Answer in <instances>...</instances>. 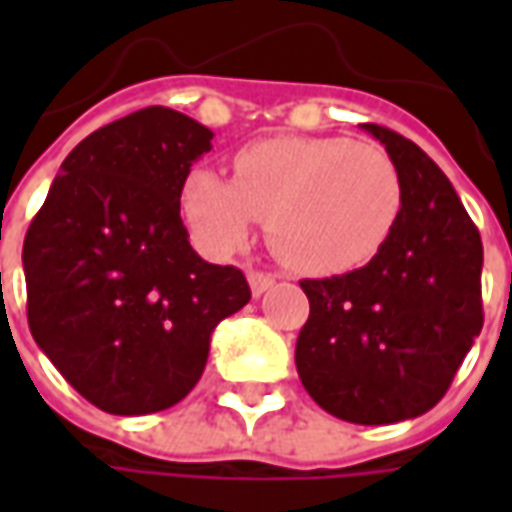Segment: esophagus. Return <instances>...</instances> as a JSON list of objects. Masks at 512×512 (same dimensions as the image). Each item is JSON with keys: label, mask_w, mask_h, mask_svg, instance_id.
<instances>
[{"label": "esophagus", "mask_w": 512, "mask_h": 512, "mask_svg": "<svg viewBox=\"0 0 512 512\" xmlns=\"http://www.w3.org/2000/svg\"><path fill=\"white\" fill-rule=\"evenodd\" d=\"M246 279H249V288H252V296H263L277 279H274V274H266V271H249L246 274Z\"/></svg>", "instance_id": "34e87169"}]
</instances>
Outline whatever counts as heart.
I'll use <instances>...</instances> for the list:
<instances>
[{"label": "heart", "mask_w": 512, "mask_h": 512, "mask_svg": "<svg viewBox=\"0 0 512 512\" xmlns=\"http://www.w3.org/2000/svg\"><path fill=\"white\" fill-rule=\"evenodd\" d=\"M235 180L194 169L180 205L205 255L227 257L268 222L274 255L301 274H343L384 249L403 211V183L376 145L343 136H271L246 145Z\"/></svg>", "instance_id": "1"}]
</instances>
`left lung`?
I'll use <instances>...</instances> for the list:
<instances>
[{
	"label": "left lung",
	"instance_id": "8db88e82",
	"mask_svg": "<svg viewBox=\"0 0 512 512\" xmlns=\"http://www.w3.org/2000/svg\"><path fill=\"white\" fill-rule=\"evenodd\" d=\"M362 128L397 167L403 211L367 266L301 282L310 318L296 370L332 417L392 425L439 403L483 329V241L422 147L376 123Z\"/></svg>",
	"mask_w": 512,
	"mask_h": 512
}]
</instances>
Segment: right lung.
Wrapping results in <instances>:
<instances>
[{"instance_id": "add662e5", "label": "right lung", "mask_w": 512, "mask_h": 512, "mask_svg": "<svg viewBox=\"0 0 512 512\" xmlns=\"http://www.w3.org/2000/svg\"><path fill=\"white\" fill-rule=\"evenodd\" d=\"M213 131L167 106L98 128L62 161L24 238L29 332L93 406H175L213 329L252 299L244 274L189 244L180 191Z\"/></svg>"}]
</instances>
